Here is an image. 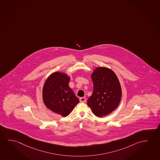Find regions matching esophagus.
<instances>
[{"label":"esophagus","instance_id":"1","mask_svg":"<svg viewBox=\"0 0 160 160\" xmlns=\"http://www.w3.org/2000/svg\"><path fill=\"white\" fill-rule=\"evenodd\" d=\"M86 98L85 97H81V98H80V99H79V101L81 102H86Z\"/></svg>","mask_w":160,"mask_h":160}]
</instances>
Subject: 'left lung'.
I'll list each match as a JSON object with an SVG mask.
<instances>
[{
	"instance_id": "1",
	"label": "left lung",
	"mask_w": 160,
	"mask_h": 160,
	"mask_svg": "<svg viewBox=\"0 0 160 160\" xmlns=\"http://www.w3.org/2000/svg\"><path fill=\"white\" fill-rule=\"evenodd\" d=\"M93 91L87 104L93 114L101 117L111 113L118 106L122 90L114 72L106 67H98L91 76Z\"/></svg>"
}]
</instances>
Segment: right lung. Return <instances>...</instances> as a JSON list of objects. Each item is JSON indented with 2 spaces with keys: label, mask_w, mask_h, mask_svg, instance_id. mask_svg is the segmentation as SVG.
<instances>
[{
  "label": "right lung",
  "mask_w": 160,
  "mask_h": 160,
  "mask_svg": "<svg viewBox=\"0 0 160 160\" xmlns=\"http://www.w3.org/2000/svg\"><path fill=\"white\" fill-rule=\"evenodd\" d=\"M66 74L54 72L46 80L43 89V102L54 113L66 117L79 102L69 87Z\"/></svg>",
  "instance_id": "add662e5"
}]
</instances>
